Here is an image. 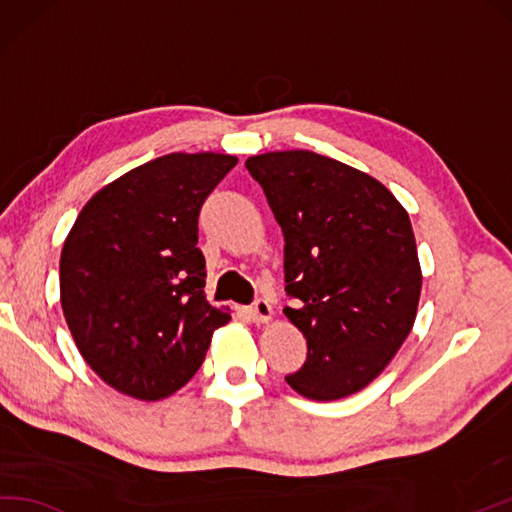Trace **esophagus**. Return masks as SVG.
Instances as JSON below:
<instances>
[{
  "mask_svg": "<svg viewBox=\"0 0 512 512\" xmlns=\"http://www.w3.org/2000/svg\"><path fill=\"white\" fill-rule=\"evenodd\" d=\"M249 313H252L254 322L258 324H265L274 317V309H271V304L267 300H256L252 306H249Z\"/></svg>",
  "mask_w": 512,
  "mask_h": 512,
  "instance_id": "1",
  "label": "esophagus"
}]
</instances>
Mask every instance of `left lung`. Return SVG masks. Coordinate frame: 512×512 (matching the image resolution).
<instances>
[{
  "label": "left lung",
  "mask_w": 512,
  "mask_h": 512,
  "mask_svg": "<svg viewBox=\"0 0 512 512\" xmlns=\"http://www.w3.org/2000/svg\"><path fill=\"white\" fill-rule=\"evenodd\" d=\"M247 170L285 234V282L306 337L287 377L311 401L372 383L410 335L423 274L410 214L381 181L313 151L254 155Z\"/></svg>",
  "instance_id": "8db88e82"
}]
</instances>
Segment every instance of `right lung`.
<instances>
[{
	"label": "right lung",
	"mask_w": 512,
	"mask_h": 512,
	"mask_svg": "<svg viewBox=\"0 0 512 512\" xmlns=\"http://www.w3.org/2000/svg\"><path fill=\"white\" fill-rule=\"evenodd\" d=\"M234 155L170 153L100 188L61 252V306L87 366L133 399L160 401L195 377L230 322L206 300L199 210Z\"/></svg>",
	"instance_id": "add662e5"
}]
</instances>
